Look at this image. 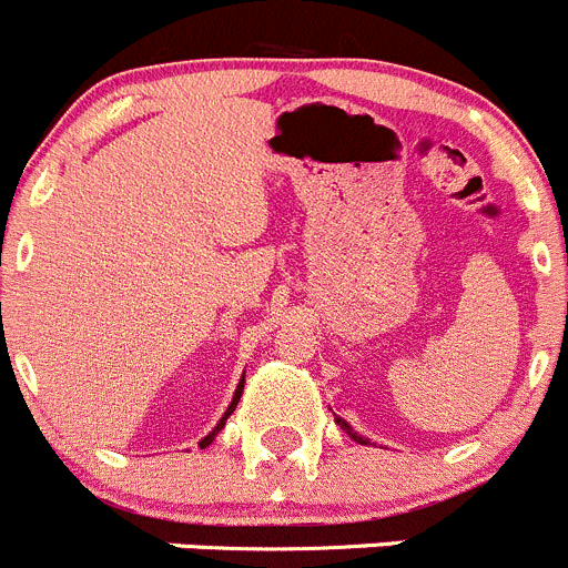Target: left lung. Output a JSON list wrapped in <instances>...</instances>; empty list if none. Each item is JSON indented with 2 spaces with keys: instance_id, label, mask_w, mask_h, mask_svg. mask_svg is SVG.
<instances>
[{
  "instance_id": "left-lung-1",
  "label": "left lung",
  "mask_w": 568,
  "mask_h": 568,
  "mask_svg": "<svg viewBox=\"0 0 568 568\" xmlns=\"http://www.w3.org/2000/svg\"><path fill=\"white\" fill-rule=\"evenodd\" d=\"M336 423H338V426H342V432H347V434H349V437L356 439V443H362V445H367V443H369V439H367V437H362V434H358V432H353V428H349V426H347V420H342V417H336Z\"/></svg>"
}]
</instances>
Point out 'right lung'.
Masks as SVG:
<instances>
[{"mask_svg": "<svg viewBox=\"0 0 568 568\" xmlns=\"http://www.w3.org/2000/svg\"><path fill=\"white\" fill-rule=\"evenodd\" d=\"M241 392H243V381H241V384H237V389H235V395H232V404H230V409H226L224 412V417H221V420H219V426H215V428H212V432L210 434H206V437L204 439H201V448H206V445H210L212 443V439H215V434H219L221 432V428H224L226 426V417H230L232 415V412H235V406H237V400H241Z\"/></svg>", "mask_w": 568, "mask_h": 568, "instance_id": "right-lung-1", "label": "right lung"}]
</instances>
